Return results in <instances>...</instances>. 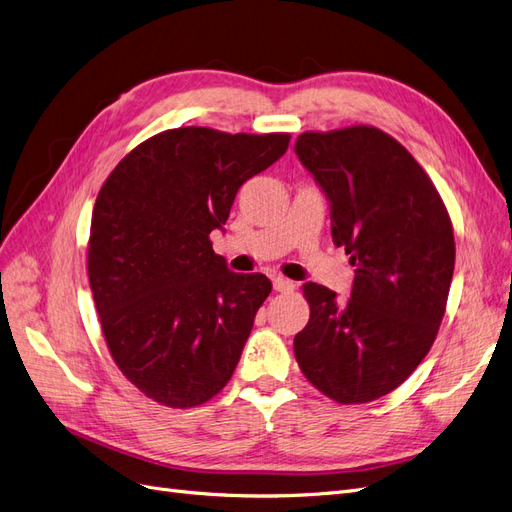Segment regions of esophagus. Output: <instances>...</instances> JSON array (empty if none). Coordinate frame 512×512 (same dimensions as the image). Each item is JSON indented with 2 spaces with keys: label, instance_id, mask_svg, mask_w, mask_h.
Instances as JSON below:
<instances>
[{
  "label": "esophagus",
  "instance_id": "34e87169",
  "mask_svg": "<svg viewBox=\"0 0 512 512\" xmlns=\"http://www.w3.org/2000/svg\"><path fill=\"white\" fill-rule=\"evenodd\" d=\"M273 288L277 292H290V290H294V284L290 280H286V277H273Z\"/></svg>",
  "mask_w": 512,
  "mask_h": 512
}]
</instances>
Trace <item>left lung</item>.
Instances as JSON below:
<instances>
[{
  "instance_id": "obj_1",
  "label": "left lung",
  "mask_w": 512,
  "mask_h": 512,
  "mask_svg": "<svg viewBox=\"0 0 512 512\" xmlns=\"http://www.w3.org/2000/svg\"><path fill=\"white\" fill-rule=\"evenodd\" d=\"M294 151L331 207L346 247L348 299L307 282V327L294 337L305 378L337 404H367L404 382L438 335L455 269L453 224L404 145L371 126L303 132Z\"/></svg>"
}]
</instances>
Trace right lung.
Here are the masks:
<instances>
[{"label": "right lung", "mask_w": 512, "mask_h": 512, "mask_svg": "<svg viewBox=\"0 0 512 512\" xmlns=\"http://www.w3.org/2000/svg\"><path fill=\"white\" fill-rule=\"evenodd\" d=\"M290 134L177 128L123 158L96 198L87 271L113 361L168 408L218 395L271 292L262 273H232L211 232L241 185L280 160Z\"/></svg>", "instance_id": "1"}]
</instances>
